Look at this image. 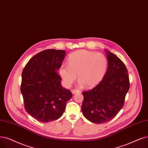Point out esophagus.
I'll return each instance as SVG.
<instances>
[{
  "label": "esophagus",
  "instance_id": "esophagus-1",
  "mask_svg": "<svg viewBox=\"0 0 148 148\" xmlns=\"http://www.w3.org/2000/svg\"><path fill=\"white\" fill-rule=\"evenodd\" d=\"M71 91H72L73 94H75V93H77V92H80V91L79 90H77V89H74Z\"/></svg>",
  "mask_w": 148,
  "mask_h": 148
}]
</instances>
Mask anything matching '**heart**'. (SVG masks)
I'll use <instances>...</instances> for the list:
<instances>
[{"label": "heart", "instance_id": "b5f03b06", "mask_svg": "<svg viewBox=\"0 0 148 148\" xmlns=\"http://www.w3.org/2000/svg\"><path fill=\"white\" fill-rule=\"evenodd\" d=\"M68 64L62 63L58 73L63 84L69 87L77 77L79 84L91 88L99 84L104 78L108 69V60L101 53L81 50L71 53Z\"/></svg>", "mask_w": 148, "mask_h": 148}]
</instances>
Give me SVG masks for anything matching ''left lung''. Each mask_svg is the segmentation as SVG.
I'll return each instance as SVG.
<instances>
[{
	"label": "left lung",
	"mask_w": 148,
	"mask_h": 148,
	"mask_svg": "<svg viewBox=\"0 0 148 148\" xmlns=\"http://www.w3.org/2000/svg\"><path fill=\"white\" fill-rule=\"evenodd\" d=\"M108 66L104 78L95 88L82 92V112L90 121L102 124L110 121L123 107L130 87L128 71L114 53L106 51Z\"/></svg>",
	"instance_id": "left-lung-1"
}]
</instances>
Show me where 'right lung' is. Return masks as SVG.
I'll return each mask as SVG.
<instances>
[{
	"mask_svg": "<svg viewBox=\"0 0 148 148\" xmlns=\"http://www.w3.org/2000/svg\"><path fill=\"white\" fill-rule=\"evenodd\" d=\"M63 50L46 49L32 57L22 73L21 91L24 108L33 118L42 123L62 116L66 104L73 96L63 88L57 73L65 57Z\"/></svg>",
	"mask_w": 148,
	"mask_h": 148,
	"instance_id": "obj_1",
	"label": "right lung"
}]
</instances>
